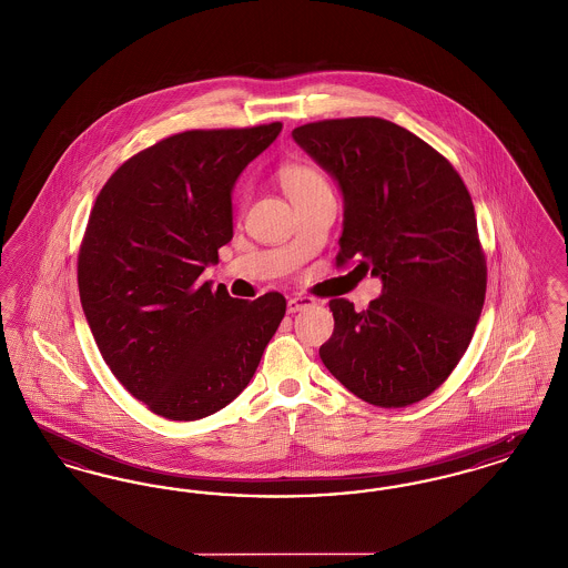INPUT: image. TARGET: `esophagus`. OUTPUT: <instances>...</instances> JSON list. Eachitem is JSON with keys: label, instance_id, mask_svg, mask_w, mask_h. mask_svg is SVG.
<instances>
[{"label": "esophagus", "instance_id": "1", "mask_svg": "<svg viewBox=\"0 0 568 568\" xmlns=\"http://www.w3.org/2000/svg\"><path fill=\"white\" fill-rule=\"evenodd\" d=\"M313 304H315V300H313V297H290V300H287V313H297V311L308 308V306H313Z\"/></svg>", "mask_w": 568, "mask_h": 568}]
</instances>
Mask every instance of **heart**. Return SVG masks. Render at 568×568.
<instances>
[{
  "instance_id": "obj_1",
  "label": "heart",
  "mask_w": 568,
  "mask_h": 568,
  "mask_svg": "<svg viewBox=\"0 0 568 568\" xmlns=\"http://www.w3.org/2000/svg\"><path fill=\"white\" fill-rule=\"evenodd\" d=\"M278 181H281L283 190L290 195L292 202L327 187L324 176L306 163H285L278 170Z\"/></svg>"
}]
</instances>
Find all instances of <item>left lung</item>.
Returning <instances> with one entry per match:
<instances>
[{
  "mask_svg": "<svg viewBox=\"0 0 568 568\" xmlns=\"http://www.w3.org/2000/svg\"><path fill=\"white\" fill-rule=\"evenodd\" d=\"M292 135L343 193L336 266L355 257L383 283L366 311L329 300L322 362L368 405L419 403L458 366L486 300L470 193L428 142L378 116L306 123Z\"/></svg>",
  "mask_w": 568,
  "mask_h": 568,
  "instance_id": "obj_1",
  "label": "left lung"
}]
</instances>
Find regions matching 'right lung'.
<instances>
[{
  "mask_svg": "<svg viewBox=\"0 0 568 568\" xmlns=\"http://www.w3.org/2000/svg\"><path fill=\"white\" fill-rule=\"evenodd\" d=\"M283 125L191 130L123 163L102 187L79 253V292L121 385L172 422L230 405L285 317V297L248 302L202 283L234 236L232 190Z\"/></svg>",
  "mask_w": 568,
  "mask_h": 568,
  "instance_id": "add662e5",
  "label": "right lung"
}]
</instances>
